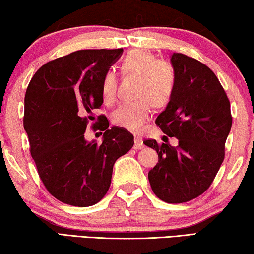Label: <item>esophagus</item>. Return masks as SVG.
Segmentation results:
<instances>
[{
	"mask_svg": "<svg viewBox=\"0 0 254 254\" xmlns=\"http://www.w3.org/2000/svg\"><path fill=\"white\" fill-rule=\"evenodd\" d=\"M144 147L143 145V141H142V137L140 136H134V148L135 150H140Z\"/></svg>",
	"mask_w": 254,
	"mask_h": 254,
	"instance_id": "obj_1",
	"label": "esophagus"
}]
</instances>
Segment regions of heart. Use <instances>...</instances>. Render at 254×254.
Listing matches in <instances>:
<instances>
[{"label":"heart","instance_id":"heart-1","mask_svg":"<svg viewBox=\"0 0 254 254\" xmlns=\"http://www.w3.org/2000/svg\"><path fill=\"white\" fill-rule=\"evenodd\" d=\"M122 71L139 76L134 101L123 102L113 112V123L127 131L136 132L151 114L152 105L165 107L174 95L175 71L168 63L161 62L147 50H134L127 54L122 63ZM118 77L113 70L105 72L102 80V97L105 103H113L117 97Z\"/></svg>","mask_w":254,"mask_h":254}]
</instances>
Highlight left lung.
Wrapping results in <instances>:
<instances>
[{
    "label": "left lung",
    "mask_w": 254,
    "mask_h": 254,
    "mask_svg": "<svg viewBox=\"0 0 254 254\" xmlns=\"http://www.w3.org/2000/svg\"><path fill=\"white\" fill-rule=\"evenodd\" d=\"M170 63L175 92L156 123L167 135L177 137L178 145L156 140L143 143L159 158L148 174L154 195L179 204L198 197L213 183L224 160L232 117L229 98L207 66L183 54L171 55Z\"/></svg>",
    "instance_id": "1"
}]
</instances>
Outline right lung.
<instances>
[{
	"instance_id": "1",
	"label": "right lung",
	"mask_w": 254,
	"mask_h": 254,
	"mask_svg": "<svg viewBox=\"0 0 254 254\" xmlns=\"http://www.w3.org/2000/svg\"><path fill=\"white\" fill-rule=\"evenodd\" d=\"M123 49L78 50L45 64L24 97L23 127L38 174L63 203L87 207L109 190L113 166L134 144L130 132L110 127L102 143L88 142L85 131L93 110L103 104L102 80Z\"/></svg>"
}]
</instances>
